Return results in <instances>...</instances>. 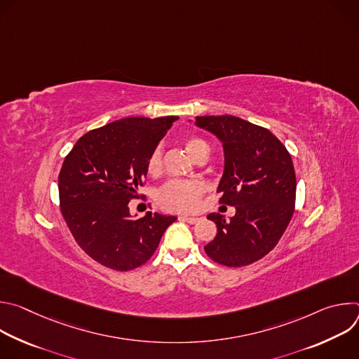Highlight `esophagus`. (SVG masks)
<instances>
[{
    "label": "esophagus",
    "instance_id": "esophagus-1",
    "mask_svg": "<svg viewBox=\"0 0 359 359\" xmlns=\"http://www.w3.org/2000/svg\"><path fill=\"white\" fill-rule=\"evenodd\" d=\"M180 219H183L184 222H187L190 224H196L200 220L198 217H191V216H180Z\"/></svg>",
    "mask_w": 359,
    "mask_h": 359
}]
</instances>
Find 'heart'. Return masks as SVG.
I'll list each match as a JSON object with an SVG mask.
<instances>
[{"mask_svg": "<svg viewBox=\"0 0 359 359\" xmlns=\"http://www.w3.org/2000/svg\"><path fill=\"white\" fill-rule=\"evenodd\" d=\"M184 147L193 159H200L209 155V144L201 137H187L184 140ZM146 170L150 176H158L162 170V150L156 147L150 153L146 163ZM206 190L200 180H170L168 182L158 194V201L161 208L170 212H193L198 206V200Z\"/></svg>", "mask_w": 359, "mask_h": 359, "instance_id": "heart-1", "label": "heart"}]
</instances>
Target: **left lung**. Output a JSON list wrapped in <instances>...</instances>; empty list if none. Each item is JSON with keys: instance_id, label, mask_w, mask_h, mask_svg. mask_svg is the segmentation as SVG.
I'll return each instance as SVG.
<instances>
[{"instance_id": "obj_1", "label": "left lung", "mask_w": 359, "mask_h": 359, "mask_svg": "<svg viewBox=\"0 0 359 359\" xmlns=\"http://www.w3.org/2000/svg\"><path fill=\"white\" fill-rule=\"evenodd\" d=\"M196 125L223 143L219 203L236 208L229 222L220 213L208 216L217 234L204 251L226 267L252 264L277 245L294 215L297 180L290 153L269 129L231 115L197 116Z\"/></svg>"}]
</instances>
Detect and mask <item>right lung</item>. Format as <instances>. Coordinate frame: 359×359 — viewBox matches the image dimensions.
I'll return each instance as SVG.
<instances>
[{"label":"right lung","instance_id":"obj_1","mask_svg":"<svg viewBox=\"0 0 359 359\" xmlns=\"http://www.w3.org/2000/svg\"><path fill=\"white\" fill-rule=\"evenodd\" d=\"M177 116L125 118L89 130L68 153L58 176L60 206L78 245L116 271L143 266L173 216L133 219L129 201L142 194L150 153Z\"/></svg>","mask_w":359,"mask_h":359}]
</instances>
